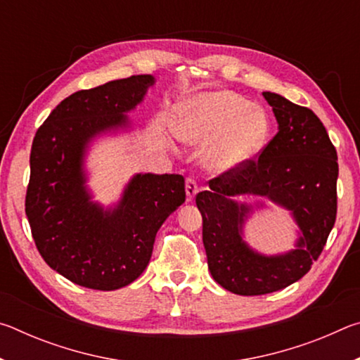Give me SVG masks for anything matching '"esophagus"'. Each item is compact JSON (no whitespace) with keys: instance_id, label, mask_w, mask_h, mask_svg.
I'll return each instance as SVG.
<instances>
[{"instance_id":"obj_1","label":"esophagus","mask_w":360,"mask_h":360,"mask_svg":"<svg viewBox=\"0 0 360 360\" xmlns=\"http://www.w3.org/2000/svg\"><path fill=\"white\" fill-rule=\"evenodd\" d=\"M186 193H187V200H188V202H192V200L195 198V195L198 193L197 182H195L192 178H188V179L186 181Z\"/></svg>"}]
</instances>
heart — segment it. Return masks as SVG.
I'll list each match as a JSON object with an SVG mask.
<instances>
[{"mask_svg":"<svg viewBox=\"0 0 360 360\" xmlns=\"http://www.w3.org/2000/svg\"><path fill=\"white\" fill-rule=\"evenodd\" d=\"M271 124L264 108L231 90H212L179 103L174 131L181 141L203 146L205 165L227 173L245 167L265 148Z\"/></svg>","mask_w":360,"mask_h":360,"instance_id":"1","label":"heart"}]
</instances>
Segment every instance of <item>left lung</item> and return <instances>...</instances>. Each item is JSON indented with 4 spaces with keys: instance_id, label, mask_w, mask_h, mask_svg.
<instances>
[{
    "instance_id": "8db88e82",
    "label": "left lung",
    "mask_w": 360,
    "mask_h": 360,
    "mask_svg": "<svg viewBox=\"0 0 360 360\" xmlns=\"http://www.w3.org/2000/svg\"><path fill=\"white\" fill-rule=\"evenodd\" d=\"M278 133L257 160L210 181L195 198L203 217V245L211 276L238 295H264L303 278L318 260L337 217V150L311 109L264 92ZM252 194L290 211L297 225L295 249L266 256L244 240V224L263 202H240Z\"/></svg>"
}]
</instances>
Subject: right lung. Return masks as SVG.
<instances>
[{
	"label": "right lung",
	"instance_id": "obj_1",
	"mask_svg": "<svg viewBox=\"0 0 360 360\" xmlns=\"http://www.w3.org/2000/svg\"><path fill=\"white\" fill-rule=\"evenodd\" d=\"M155 84L138 75L79 90L33 139L25 212L42 259L82 288H125L148 266L158 229L186 202L181 174L136 173L117 203L95 202L85 160L101 136L133 130L129 112Z\"/></svg>",
	"mask_w": 360,
	"mask_h": 360
}]
</instances>
